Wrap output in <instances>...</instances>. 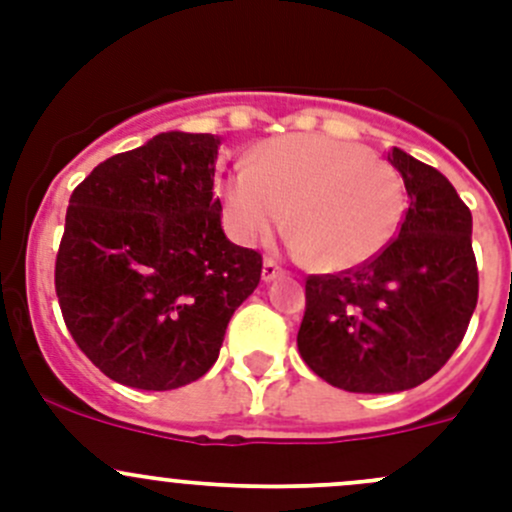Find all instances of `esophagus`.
<instances>
[{
  "mask_svg": "<svg viewBox=\"0 0 512 512\" xmlns=\"http://www.w3.org/2000/svg\"><path fill=\"white\" fill-rule=\"evenodd\" d=\"M282 275V267L277 265L275 260H265V265H262V280L265 282H272L275 277Z\"/></svg>",
  "mask_w": 512,
  "mask_h": 512,
  "instance_id": "esophagus-1",
  "label": "esophagus"
}]
</instances>
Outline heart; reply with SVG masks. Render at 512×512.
<instances>
[{"instance_id": "heart-1", "label": "heart", "mask_w": 512, "mask_h": 512, "mask_svg": "<svg viewBox=\"0 0 512 512\" xmlns=\"http://www.w3.org/2000/svg\"><path fill=\"white\" fill-rule=\"evenodd\" d=\"M227 230L245 245L285 223L294 252L322 270L374 260L399 230L406 195L399 170L369 148L329 136L275 138L252 165H235L220 183Z\"/></svg>"}]
</instances>
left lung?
<instances>
[{
  "instance_id": "left-lung-1",
  "label": "left lung",
  "mask_w": 512,
  "mask_h": 512,
  "mask_svg": "<svg viewBox=\"0 0 512 512\" xmlns=\"http://www.w3.org/2000/svg\"><path fill=\"white\" fill-rule=\"evenodd\" d=\"M409 193L399 235L364 265L307 277L297 347L327 384L394 394L431 379L463 342L478 302L473 218L443 173L389 153Z\"/></svg>"
}]
</instances>
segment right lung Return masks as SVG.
I'll list each match as a JSON object with an SVG mask.
<instances>
[{
    "mask_svg": "<svg viewBox=\"0 0 512 512\" xmlns=\"http://www.w3.org/2000/svg\"><path fill=\"white\" fill-rule=\"evenodd\" d=\"M213 133L168 131L76 185L54 285L79 349L123 386L170 391L218 361L262 255L225 237Z\"/></svg>",
    "mask_w": 512,
    "mask_h": 512,
    "instance_id": "add662e5",
    "label": "right lung"
}]
</instances>
